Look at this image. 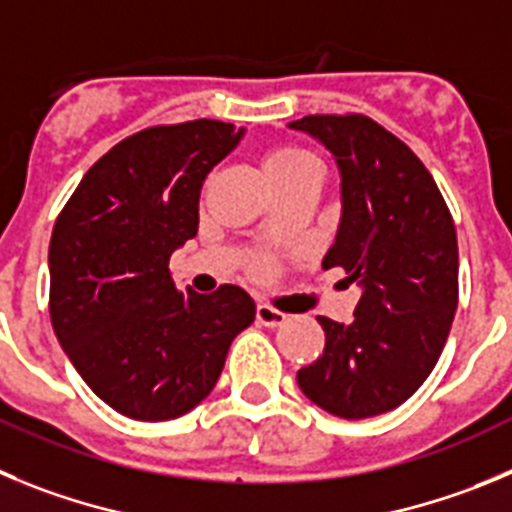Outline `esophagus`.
I'll return each mask as SVG.
<instances>
[{
  "label": "esophagus",
  "instance_id": "34e87169",
  "mask_svg": "<svg viewBox=\"0 0 512 512\" xmlns=\"http://www.w3.org/2000/svg\"><path fill=\"white\" fill-rule=\"evenodd\" d=\"M285 319H288V316H285L283 311H278V308L267 306V303H260V306H257V324L275 329V326H283Z\"/></svg>",
  "mask_w": 512,
  "mask_h": 512
}]
</instances>
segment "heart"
I'll use <instances>...</instances> for the list:
<instances>
[{
  "label": "heart",
  "mask_w": 512,
  "mask_h": 512,
  "mask_svg": "<svg viewBox=\"0 0 512 512\" xmlns=\"http://www.w3.org/2000/svg\"><path fill=\"white\" fill-rule=\"evenodd\" d=\"M311 163V155L301 153L296 147H275V150L265 153V158H262V168H265V176L270 178V183L283 181V178L293 176L296 170H301L303 165ZM257 273H265V262L257 265Z\"/></svg>",
  "instance_id": "obj_1"
}]
</instances>
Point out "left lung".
<instances>
[{
  "label": "left lung",
  "instance_id": "obj_1",
  "mask_svg": "<svg viewBox=\"0 0 512 512\" xmlns=\"http://www.w3.org/2000/svg\"><path fill=\"white\" fill-rule=\"evenodd\" d=\"M290 130L316 137L342 176V219L324 270L362 288L354 319L319 316L324 354L298 388L339 418L398 408L441 357L459 298L457 229L411 147L365 114H308Z\"/></svg>",
  "mask_w": 512,
  "mask_h": 512
}]
</instances>
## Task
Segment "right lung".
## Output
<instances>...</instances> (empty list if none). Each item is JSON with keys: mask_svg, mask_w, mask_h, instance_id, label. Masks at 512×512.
I'll list each match as a JSON object with an SVG mask.
<instances>
[{"mask_svg": "<svg viewBox=\"0 0 512 512\" xmlns=\"http://www.w3.org/2000/svg\"><path fill=\"white\" fill-rule=\"evenodd\" d=\"M245 130L216 119L124 137L89 168L50 237V321L78 375L114 411L168 421L214 390L255 321L237 285L178 290L170 255L199 232L209 170Z\"/></svg>", "mask_w": 512, "mask_h": 512, "instance_id": "obj_1", "label": "right lung"}]
</instances>
